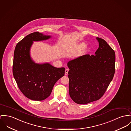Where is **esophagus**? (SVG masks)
Returning a JSON list of instances; mask_svg holds the SVG:
<instances>
[{
    "label": "esophagus",
    "instance_id": "obj_1",
    "mask_svg": "<svg viewBox=\"0 0 131 131\" xmlns=\"http://www.w3.org/2000/svg\"><path fill=\"white\" fill-rule=\"evenodd\" d=\"M68 71H69V69H66L65 70V74L66 75H67L68 74Z\"/></svg>",
    "mask_w": 131,
    "mask_h": 131
}]
</instances>
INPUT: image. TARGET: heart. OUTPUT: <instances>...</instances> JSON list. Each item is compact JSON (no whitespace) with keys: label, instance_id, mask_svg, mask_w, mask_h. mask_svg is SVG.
I'll return each instance as SVG.
<instances>
[{"label":"heart","instance_id":"b5f03b06","mask_svg":"<svg viewBox=\"0 0 131 131\" xmlns=\"http://www.w3.org/2000/svg\"><path fill=\"white\" fill-rule=\"evenodd\" d=\"M75 47H76V48L79 50H82L83 49H84L82 52V54L87 53L90 51V48L88 47H87L86 44L84 42H80V43L77 44L76 45Z\"/></svg>","mask_w":131,"mask_h":131}]
</instances>
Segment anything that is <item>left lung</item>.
I'll return each instance as SVG.
<instances>
[{
	"label": "left lung",
	"mask_w": 131,
	"mask_h": 131,
	"mask_svg": "<svg viewBox=\"0 0 131 131\" xmlns=\"http://www.w3.org/2000/svg\"><path fill=\"white\" fill-rule=\"evenodd\" d=\"M96 39L99 48L95 55L81 56L67 63L69 95L78 104L100 99L115 74L114 51L104 39L99 37Z\"/></svg>",
	"instance_id": "8db88e82"
}]
</instances>
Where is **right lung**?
Instances as JSON below:
<instances>
[{"label":"right lung","instance_id":"1","mask_svg":"<svg viewBox=\"0 0 131 131\" xmlns=\"http://www.w3.org/2000/svg\"><path fill=\"white\" fill-rule=\"evenodd\" d=\"M51 35L32 33L18 42L15 48L13 74L21 92L28 99L42 101L48 98L56 82L64 75V67L56 68L48 62L36 63L31 56L33 42L46 40Z\"/></svg>","mask_w":131,"mask_h":131}]
</instances>
